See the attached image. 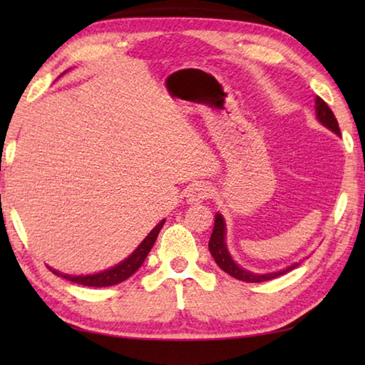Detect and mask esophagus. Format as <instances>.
Segmentation results:
<instances>
[{
	"mask_svg": "<svg viewBox=\"0 0 365 365\" xmlns=\"http://www.w3.org/2000/svg\"><path fill=\"white\" fill-rule=\"evenodd\" d=\"M187 201L190 205H195V202H201L207 200L209 196H211V187L206 185L205 182H196L193 185H190L187 188Z\"/></svg>",
	"mask_w": 365,
	"mask_h": 365,
	"instance_id": "34e87169",
	"label": "esophagus"
}]
</instances>
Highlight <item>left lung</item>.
Wrapping results in <instances>:
<instances>
[{
    "instance_id": "1",
    "label": "left lung",
    "mask_w": 365,
    "mask_h": 365,
    "mask_svg": "<svg viewBox=\"0 0 365 365\" xmlns=\"http://www.w3.org/2000/svg\"><path fill=\"white\" fill-rule=\"evenodd\" d=\"M316 114L319 122L325 125L327 128H330L331 132H335L336 135H339V127H338V120L335 114L331 113V109L329 108L322 98H316ZM209 251L214 257V261L217 262L219 267L227 272L228 275H232L233 279L242 280L246 283H259V282H267V280H274L277 277H280L287 272L293 270L294 267H298V262L289 265V267L279 270V272H270V274H255V272H248L245 270L243 267L233 261L230 252L227 250L225 245V220L222 217L220 214H215V222H214V230L211 235V240H209Z\"/></svg>"
}]
</instances>
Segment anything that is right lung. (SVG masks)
<instances>
[{
    "mask_svg": "<svg viewBox=\"0 0 365 365\" xmlns=\"http://www.w3.org/2000/svg\"><path fill=\"white\" fill-rule=\"evenodd\" d=\"M164 222L165 220H160L159 224L154 227L150 233H148V237L140 243L138 248L135 250L127 259H123L120 264H117L115 267H110L108 270H103L100 274H93V275H67V274H61L58 270H53L51 267H49V270H51L53 274H56L58 277H63L66 280H71L73 283H78V285H85V287L101 288V287L117 285V283H120L123 280H127L128 277H132L135 272L141 267V264L145 262L148 252H150L154 246V242H156Z\"/></svg>",
    "mask_w": 365,
    "mask_h": 365,
    "instance_id": "obj_1",
    "label": "right lung"
}]
</instances>
